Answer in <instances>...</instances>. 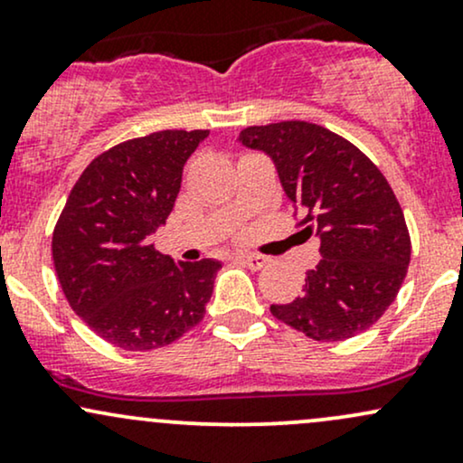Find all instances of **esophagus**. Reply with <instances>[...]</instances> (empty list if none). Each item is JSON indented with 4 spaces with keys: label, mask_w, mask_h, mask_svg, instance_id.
<instances>
[{
    "label": "esophagus",
    "mask_w": 463,
    "mask_h": 463,
    "mask_svg": "<svg viewBox=\"0 0 463 463\" xmlns=\"http://www.w3.org/2000/svg\"><path fill=\"white\" fill-rule=\"evenodd\" d=\"M237 259L250 269H261L263 265H268V257H263V254H239Z\"/></svg>",
    "instance_id": "esophagus-1"
}]
</instances>
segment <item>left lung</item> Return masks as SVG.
Masks as SVG:
<instances>
[{
  "instance_id": "left-lung-1",
  "label": "left lung",
  "mask_w": 463,
  "mask_h": 463,
  "mask_svg": "<svg viewBox=\"0 0 463 463\" xmlns=\"http://www.w3.org/2000/svg\"><path fill=\"white\" fill-rule=\"evenodd\" d=\"M239 141L263 150L279 169L296 226L320 239L322 261L302 294L272 305L276 320L316 342L368 331L396 300L411 259L401 204L381 169L344 137L309 121L250 126Z\"/></svg>"
}]
</instances>
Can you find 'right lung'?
Returning <instances> with one entry per match:
<instances>
[{
  "instance_id": "1",
  "label": "right lung",
  "mask_w": 463,
  "mask_h": 463,
  "mask_svg": "<svg viewBox=\"0 0 463 463\" xmlns=\"http://www.w3.org/2000/svg\"><path fill=\"white\" fill-rule=\"evenodd\" d=\"M209 130H161L95 156L69 194L52 237L58 283L73 311L124 350L176 342L202 322L220 261L161 254L183 167Z\"/></svg>"
}]
</instances>
